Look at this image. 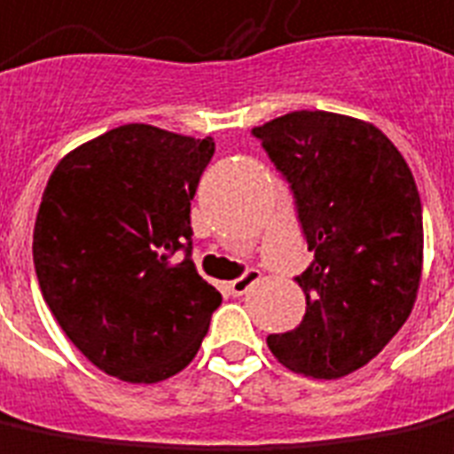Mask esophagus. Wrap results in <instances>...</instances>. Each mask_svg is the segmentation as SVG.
Wrapping results in <instances>:
<instances>
[{
  "label": "esophagus",
  "instance_id": "esophagus-1",
  "mask_svg": "<svg viewBox=\"0 0 454 454\" xmlns=\"http://www.w3.org/2000/svg\"><path fill=\"white\" fill-rule=\"evenodd\" d=\"M258 280H260V272L258 270H248L246 275H240L238 280L228 282V290H231L233 294H246Z\"/></svg>",
  "mask_w": 454,
  "mask_h": 454
}]
</instances>
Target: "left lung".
<instances>
[{
    "label": "left lung",
    "instance_id": "left-lung-1",
    "mask_svg": "<svg viewBox=\"0 0 454 454\" xmlns=\"http://www.w3.org/2000/svg\"><path fill=\"white\" fill-rule=\"evenodd\" d=\"M297 199L315 260L297 278L300 326L270 334L272 356L309 379L366 366L413 309L423 208L403 154L359 117L294 110L253 128Z\"/></svg>",
    "mask_w": 454,
    "mask_h": 454
}]
</instances>
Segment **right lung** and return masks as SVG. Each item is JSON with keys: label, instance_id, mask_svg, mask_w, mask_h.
Segmentation results:
<instances>
[{"label": "right lung", "instance_id": "1", "mask_svg": "<svg viewBox=\"0 0 454 454\" xmlns=\"http://www.w3.org/2000/svg\"><path fill=\"white\" fill-rule=\"evenodd\" d=\"M214 150V137L132 122L71 150L49 176L34 223L41 294L107 376L160 383L201 347L221 293L196 272L189 240Z\"/></svg>", "mask_w": 454, "mask_h": 454}]
</instances>
